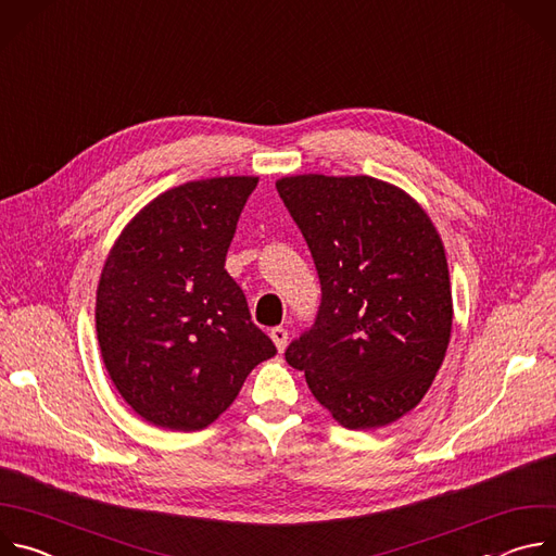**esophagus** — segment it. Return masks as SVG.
Wrapping results in <instances>:
<instances>
[{"mask_svg": "<svg viewBox=\"0 0 556 556\" xmlns=\"http://www.w3.org/2000/svg\"><path fill=\"white\" fill-rule=\"evenodd\" d=\"M270 339H273V343L277 345V350L283 352L286 345H288V330H286V328H273V330H270Z\"/></svg>", "mask_w": 556, "mask_h": 556, "instance_id": "esophagus-1", "label": "esophagus"}]
</instances>
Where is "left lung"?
Instances as JSON below:
<instances>
[{
	"mask_svg": "<svg viewBox=\"0 0 556 556\" xmlns=\"http://www.w3.org/2000/svg\"><path fill=\"white\" fill-rule=\"evenodd\" d=\"M321 279L309 332L286 350L312 395L352 431L387 427L429 391L448 348L453 296L427 211L371 176L277 180Z\"/></svg>",
	"mask_w": 556,
	"mask_h": 556,
	"instance_id": "obj_1",
	"label": "left lung"
}]
</instances>
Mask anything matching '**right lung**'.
<instances>
[{
	"mask_svg": "<svg viewBox=\"0 0 556 556\" xmlns=\"http://www.w3.org/2000/svg\"><path fill=\"white\" fill-rule=\"evenodd\" d=\"M255 176L174 187L121 230L97 288V337L123 401L149 425L200 431L277 354L224 270Z\"/></svg>",
	"mask_w": 556,
	"mask_h": 556,
	"instance_id": "obj_1",
	"label": "right lung"
}]
</instances>
